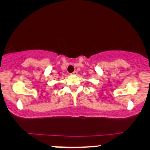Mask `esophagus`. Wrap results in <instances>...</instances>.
<instances>
[{
    "label": "esophagus",
    "mask_w": 150,
    "mask_h": 150,
    "mask_svg": "<svg viewBox=\"0 0 150 150\" xmlns=\"http://www.w3.org/2000/svg\"><path fill=\"white\" fill-rule=\"evenodd\" d=\"M72 75H77V71H74L73 72V73H71Z\"/></svg>",
    "instance_id": "1"
}]
</instances>
